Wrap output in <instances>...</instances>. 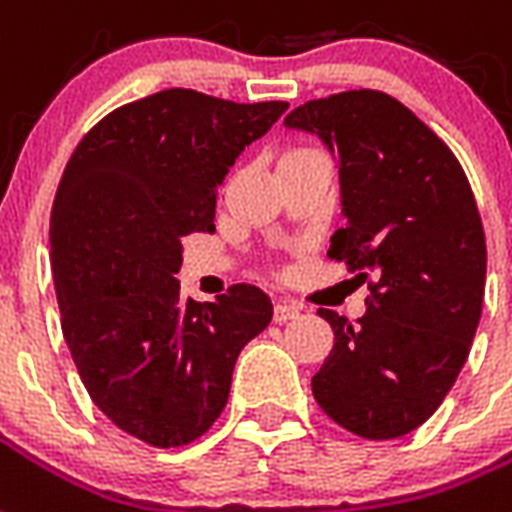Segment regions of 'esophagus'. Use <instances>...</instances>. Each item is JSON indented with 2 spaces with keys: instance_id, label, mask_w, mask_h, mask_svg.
I'll use <instances>...</instances> for the list:
<instances>
[{
  "instance_id": "esophagus-1",
  "label": "esophagus",
  "mask_w": 512,
  "mask_h": 512,
  "mask_svg": "<svg viewBox=\"0 0 512 512\" xmlns=\"http://www.w3.org/2000/svg\"><path fill=\"white\" fill-rule=\"evenodd\" d=\"M299 315H301V304H296V301L280 299L275 304V323H288V320L299 318Z\"/></svg>"
}]
</instances>
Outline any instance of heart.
Returning <instances> with one entry per match:
<instances>
[{
  "label": "heart",
  "instance_id": "1",
  "mask_svg": "<svg viewBox=\"0 0 512 512\" xmlns=\"http://www.w3.org/2000/svg\"><path fill=\"white\" fill-rule=\"evenodd\" d=\"M293 152H304V149H293ZM293 152H288V154H293Z\"/></svg>",
  "mask_w": 512,
  "mask_h": 512
}]
</instances>
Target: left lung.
<instances>
[{"instance_id": "8db88e82", "label": "left lung", "mask_w": 512, "mask_h": 512, "mask_svg": "<svg viewBox=\"0 0 512 512\" xmlns=\"http://www.w3.org/2000/svg\"><path fill=\"white\" fill-rule=\"evenodd\" d=\"M283 125L318 136L339 170L344 227L328 256L374 277L358 323L318 312L334 350L312 392L344 430L392 441L433 417L470 355L486 285L473 189L449 146L379 90L307 101Z\"/></svg>"}]
</instances>
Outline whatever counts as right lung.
<instances>
[{"mask_svg": "<svg viewBox=\"0 0 512 512\" xmlns=\"http://www.w3.org/2000/svg\"><path fill=\"white\" fill-rule=\"evenodd\" d=\"M285 109L162 90L104 117L63 170L50 216L63 339L95 406L149 446L200 438L243 347L272 323L256 285L200 304L176 275L181 237L216 229V189Z\"/></svg>", "mask_w": 512, "mask_h": 512, "instance_id": "right-lung-1", "label": "right lung"}]
</instances>
